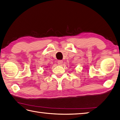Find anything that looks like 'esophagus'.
Masks as SVG:
<instances>
[{"label": "esophagus", "mask_w": 120, "mask_h": 120, "mask_svg": "<svg viewBox=\"0 0 120 120\" xmlns=\"http://www.w3.org/2000/svg\"><path fill=\"white\" fill-rule=\"evenodd\" d=\"M63 63V61L62 60H58V64L59 65H61Z\"/></svg>", "instance_id": "34e87169"}]
</instances>
